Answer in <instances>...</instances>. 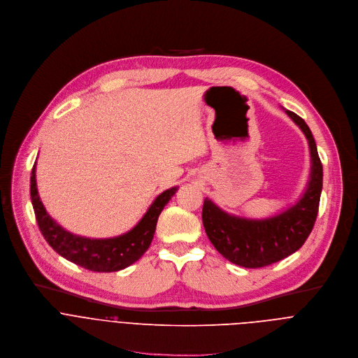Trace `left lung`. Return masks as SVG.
Listing matches in <instances>:
<instances>
[{
  "label": "left lung",
  "mask_w": 358,
  "mask_h": 358,
  "mask_svg": "<svg viewBox=\"0 0 358 358\" xmlns=\"http://www.w3.org/2000/svg\"><path fill=\"white\" fill-rule=\"evenodd\" d=\"M287 114L309 141L312 168L308 187L298 203L283 213L264 220H250L226 213L210 199H204L201 220L206 234L226 259L244 268H261L298 251L315 226L323 186V166L316 142L308 124L295 113Z\"/></svg>",
  "instance_id": "8db88e82"
}]
</instances>
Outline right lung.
I'll use <instances>...</instances> for the list:
<instances>
[{
  "mask_svg": "<svg viewBox=\"0 0 358 358\" xmlns=\"http://www.w3.org/2000/svg\"><path fill=\"white\" fill-rule=\"evenodd\" d=\"M171 187L161 193L145 216L128 233L104 240L75 236L60 227L46 213L36 189L35 165L31 173V200L39 230L48 244L63 258L94 272H115L138 261L150 248L161 211L176 193Z\"/></svg>",
  "mask_w": 358,
  "mask_h": 358,
  "instance_id": "obj_1",
  "label": "right lung"
}]
</instances>
